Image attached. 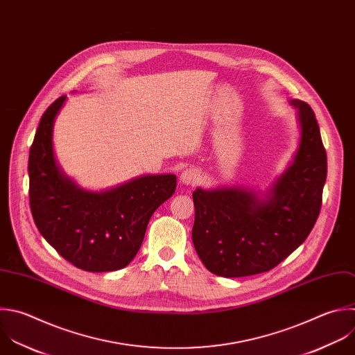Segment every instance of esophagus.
Masks as SVG:
<instances>
[{
  "label": "esophagus",
  "mask_w": 355,
  "mask_h": 355,
  "mask_svg": "<svg viewBox=\"0 0 355 355\" xmlns=\"http://www.w3.org/2000/svg\"><path fill=\"white\" fill-rule=\"evenodd\" d=\"M200 171L195 167H191V168H187L182 171V174L180 175V181L184 184V185H195L200 181Z\"/></svg>",
  "instance_id": "obj_1"
}]
</instances>
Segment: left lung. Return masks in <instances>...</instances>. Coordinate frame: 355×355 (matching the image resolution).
<instances>
[{
	"mask_svg": "<svg viewBox=\"0 0 355 355\" xmlns=\"http://www.w3.org/2000/svg\"><path fill=\"white\" fill-rule=\"evenodd\" d=\"M297 110L300 142L293 162L266 192L250 187L196 188L192 243L209 272L245 277L269 272L294 252L313 228L327 174L326 150L312 108Z\"/></svg>",
	"mask_w": 355,
	"mask_h": 355,
	"instance_id": "1",
	"label": "left lung"
}]
</instances>
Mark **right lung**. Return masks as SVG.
Returning a JSON list of instances; mask_svg holds the SVG:
<instances>
[{"instance_id":"obj_1","label":"right lung","mask_w":355,"mask_h":355,"mask_svg":"<svg viewBox=\"0 0 355 355\" xmlns=\"http://www.w3.org/2000/svg\"><path fill=\"white\" fill-rule=\"evenodd\" d=\"M67 96L43 114L29 152V199L44 240L86 272H114L138 254L155 210L173 196L174 174L141 175L105 191H87L57 164L53 131Z\"/></svg>"}]
</instances>
